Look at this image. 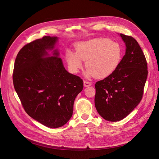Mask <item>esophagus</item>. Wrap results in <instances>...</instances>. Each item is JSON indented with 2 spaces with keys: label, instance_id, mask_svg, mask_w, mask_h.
I'll return each instance as SVG.
<instances>
[{
  "label": "esophagus",
  "instance_id": "obj_1",
  "mask_svg": "<svg viewBox=\"0 0 159 159\" xmlns=\"http://www.w3.org/2000/svg\"><path fill=\"white\" fill-rule=\"evenodd\" d=\"M84 85L85 87H89L90 85H92V83L89 82V81H87V80H84Z\"/></svg>",
  "mask_w": 159,
  "mask_h": 159
}]
</instances>
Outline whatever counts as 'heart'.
<instances>
[{
    "label": "heart",
    "instance_id": "b5f03b06",
    "mask_svg": "<svg viewBox=\"0 0 159 159\" xmlns=\"http://www.w3.org/2000/svg\"><path fill=\"white\" fill-rule=\"evenodd\" d=\"M122 55L121 47L118 43L107 38H95L77 43L75 53L68 51L66 60L73 73H77L81 69L83 60L86 61V77L104 78L116 70Z\"/></svg>",
    "mask_w": 159,
    "mask_h": 159
}]
</instances>
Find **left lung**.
<instances>
[{"mask_svg": "<svg viewBox=\"0 0 159 159\" xmlns=\"http://www.w3.org/2000/svg\"><path fill=\"white\" fill-rule=\"evenodd\" d=\"M120 36L126 44L125 55L114 72L95 84L96 108L101 117L112 122L122 120L139 105L148 75L146 58L137 40Z\"/></svg>", "mask_w": 159, "mask_h": 159, "instance_id": "obj_1", "label": "left lung"}]
</instances>
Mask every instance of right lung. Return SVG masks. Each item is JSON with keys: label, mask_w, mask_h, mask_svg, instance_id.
Wrapping results in <instances>:
<instances>
[{"label": "right lung", "mask_w": 159, "mask_h": 159, "mask_svg": "<svg viewBox=\"0 0 159 159\" xmlns=\"http://www.w3.org/2000/svg\"><path fill=\"white\" fill-rule=\"evenodd\" d=\"M57 37L44 36L22 47L17 55L12 74L14 87L27 114L42 125L57 128L72 116L74 102L84 87L82 79L68 72L56 50Z\"/></svg>", "instance_id": "obj_1"}]
</instances>
